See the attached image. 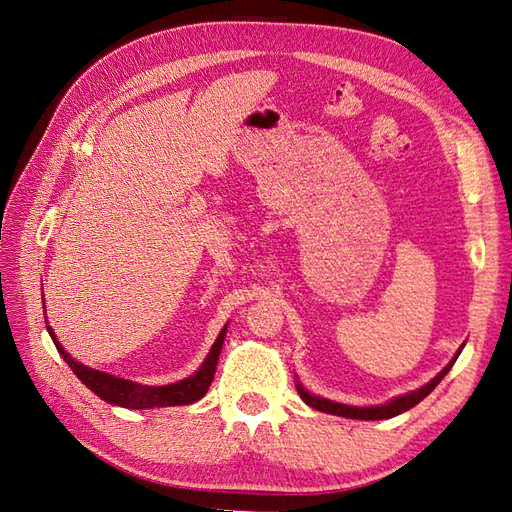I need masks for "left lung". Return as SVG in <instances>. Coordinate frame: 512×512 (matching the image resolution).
Returning <instances> with one entry per match:
<instances>
[{
    "instance_id": "left-lung-1",
    "label": "left lung",
    "mask_w": 512,
    "mask_h": 512,
    "mask_svg": "<svg viewBox=\"0 0 512 512\" xmlns=\"http://www.w3.org/2000/svg\"><path fill=\"white\" fill-rule=\"evenodd\" d=\"M463 348V346H461ZM461 348L457 350V354L453 356V361L448 363L440 374L433 378L431 382H427L425 386H421L418 391H412L408 395H401V397H395L391 399L389 404L384 406H369V408H356V406H346V404H337V401H331V399H324V397H318V395H312L309 391L303 389V384L297 382V391L301 395V399L305 401L307 406H312L320 412H327V414H335V416H344V418H359V421H382V418H393L401 412H406L410 408H414L416 404H421V401L436 389V386L442 382V378L451 371V367L455 365L457 356L461 354Z\"/></svg>"
}]
</instances>
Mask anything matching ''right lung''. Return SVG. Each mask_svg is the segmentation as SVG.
I'll use <instances>...</instances> for the list:
<instances>
[{
  "mask_svg": "<svg viewBox=\"0 0 512 512\" xmlns=\"http://www.w3.org/2000/svg\"><path fill=\"white\" fill-rule=\"evenodd\" d=\"M46 324H49V320H46ZM226 329H228V324L220 331L218 339H215V344L211 346L205 363L200 365L198 371H194L190 378L179 380L175 384H166V386H147V384H138V382H132V380H123V378L111 376V374H106V371L85 367L83 363H76L72 356L64 348H61L53 329L46 327L57 352L64 356V361L70 365V369L74 371L76 378H79L87 386V389L94 391L100 399L106 401V404L121 406V408H132V410L166 408V406H190V404H194V401H198L200 397H205V393L209 391V386L213 382L215 367H218V359H220V350H222V344H224Z\"/></svg>",
  "mask_w": 512,
  "mask_h": 512,
  "instance_id": "right-lung-1",
  "label": "right lung"
}]
</instances>
